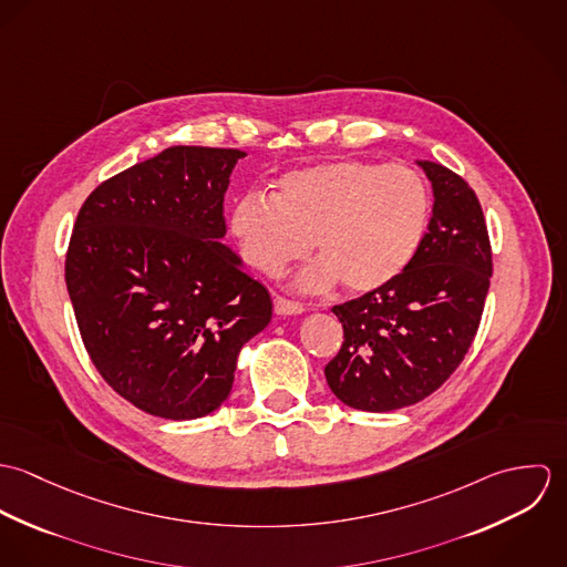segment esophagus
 <instances>
[{
	"label": "esophagus",
	"instance_id": "34e87169",
	"mask_svg": "<svg viewBox=\"0 0 567 567\" xmlns=\"http://www.w3.org/2000/svg\"><path fill=\"white\" fill-rule=\"evenodd\" d=\"M275 312H277L279 317H297V315H303V312H306V306L299 303V301H290V299L277 297V299H275Z\"/></svg>",
	"mask_w": 567,
	"mask_h": 567
}]
</instances>
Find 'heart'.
<instances>
[{
  "instance_id": "heart-1",
  "label": "heart",
  "mask_w": 567,
  "mask_h": 567,
  "mask_svg": "<svg viewBox=\"0 0 567 567\" xmlns=\"http://www.w3.org/2000/svg\"><path fill=\"white\" fill-rule=\"evenodd\" d=\"M430 192L405 165L338 159L284 174L272 198L246 194L229 214L244 261L266 275L321 255L299 286L327 290L342 281L351 295H369L395 281L425 238Z\"/></svg>"
}]
</instances>
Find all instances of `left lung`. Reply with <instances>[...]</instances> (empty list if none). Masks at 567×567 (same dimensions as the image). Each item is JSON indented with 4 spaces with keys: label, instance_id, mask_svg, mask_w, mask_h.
I'll list each match as a JSON object with an SVG mask.
<instances>
[{
    "label": "left lung",
    "instance_id": "8db88e82",
    "mask_svg": "<svg viewBox=\"0 0 567 567\" xmlns=\"http://www.w3.org/2000/svg\"><path fill=\"white\" fill-rule=\"evenodd\" d=\"M416 165L434 194L419 252L382 290L331 308L344 342L324 378L355 410L389 412L432 395L463 362L485 310L493 264L483 207L445 165Z\"/></svg>",
    "mask_w": 567,
    "mask_h": 567
}]
</instances>
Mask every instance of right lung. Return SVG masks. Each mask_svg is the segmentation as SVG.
I'll return each instance as SVG.
<instances>
[{"mask_svg":"<svg viewBox=\"0 0 567 567\" xmlns=\"http://www.w3.org/2000/svg\"><path fill=\"white\" fill-rule=\"evenodd\" d=\"M243 151L172 146L97 185L79 212L65 281L106 384L163 419H198L234 386L244 344L272 319L268 290L225 244Z\"/></svg>","mask_w":567,"mask_h":567,"instance_id":"1","label":"right lung"}]
</instances>
